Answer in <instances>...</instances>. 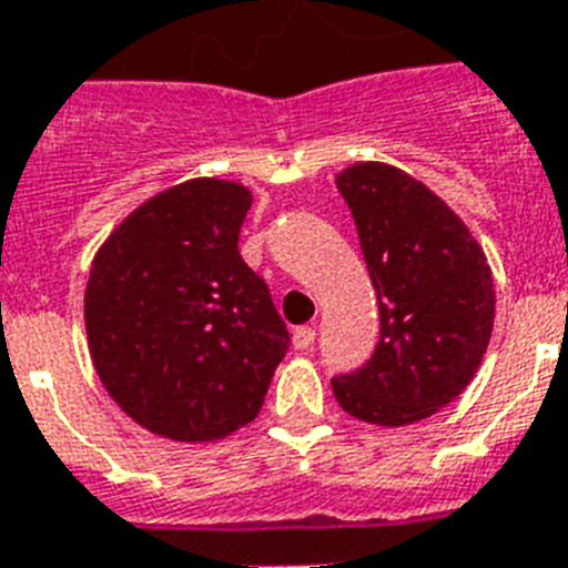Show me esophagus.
I'll use <instances>...</instances> for the list:
<instances>
[{"label": "esophagus", "mask_w": 568, "mask_h": 568, "mask_svg": "<svg viewBox=\"0 0 568 568\" xmlns=\"http://www.w3.org/2000/svg\"><path fill=\"white\" fill-rule=\"evenodd\" d=\"M315 326H297L294 329V347L297 349H312V344H315Z\"/></svg>", "instance_id": "esophagus-1"}]
</instances>
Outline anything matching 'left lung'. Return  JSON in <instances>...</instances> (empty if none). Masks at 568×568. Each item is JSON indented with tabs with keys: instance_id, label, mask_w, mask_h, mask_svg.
I'll return each mask as SVG.
<instances>
[{
	"instance_id": "1",
	"label": "left lung",
	"mask_w": 568,
	"mask_h": 568,
	"mask_svg": "<svg viewBox=\"0 0 568 568\" xmlns=\"http://www.w3.org/2000/svg\"><path fill=\"white\" fill-rule=\"evenodd\" d=\"M379 300V344L332 379L349 417L408 426L467 388L490 344L496 292L467 224L403 169L353 163L335 178Z\"/></svg>"
}]
</instances>
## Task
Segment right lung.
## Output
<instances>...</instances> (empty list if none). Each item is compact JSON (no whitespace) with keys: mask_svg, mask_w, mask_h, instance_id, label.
<instances>
[{"mask_svg":"<svg viewBox=\"0 0 568 568\" xmlns=\"http://www.w3.org/2000/svg\"><path fill=\"white\" fill-rule=\"evenodd\" d=\"M251 189L195 178L149 197L92 260L84 294L92 367L154 435L204 444L256 419L288 329L239 230Z\"/></svg>","mask_w":568,"mask_h":568,"instance_id":"add662e5","label":"right lung"}]
</instances>
